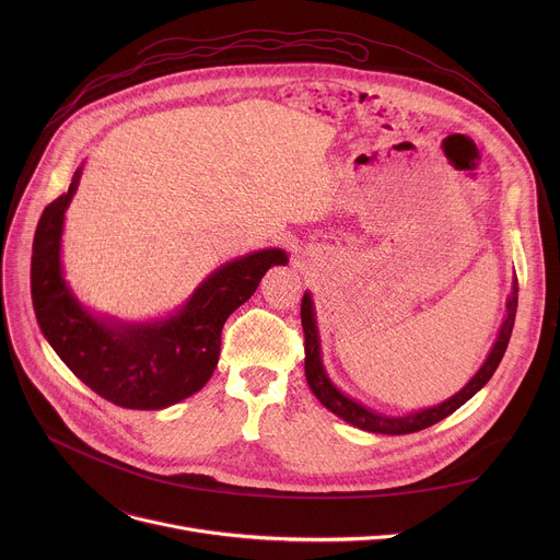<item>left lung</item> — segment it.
<instances>
[{"instance_id":"obj_1","label":"left lung","mask_w":560,"mask_h":560,"mask_svg":"<svg viewBox=\"0 0 560 560\" xmlns=\"http://www.w3.org/2000/svg\"><path fill=\"white\" fill-rule=\"evenodd\" d=\"M516 305H518V281H514V292L508 299V316L501 326V332L497 337L494 348L490 350L486 363L481 365L471 381L456 392L454 396H450L447 401L434 406V408H425L421 412H412L406 417H387V415H378L374 410H368L365 406H361L354 398L346 396L326 374L324 361H322V341H318V330H316V322H314V305H312V296L310 292L303 294L301 301V326H303V337H305V378L307 385L312 389V394L322 401L324 408H328L332 415H337L339 419H343L346 423L365 430V432H374V434H410V432H419L425 430L439 421H443L445 417H450L452 412H456L465 401L481 389L492 374L497 372L510 337H512V328H514V316H516Z\"/></svg>"}]
</instances>
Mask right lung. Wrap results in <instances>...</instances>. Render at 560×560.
<instances>
[{"label": "right lung", "mask_w": 560, "mask_h": 560, "mask_svg": "<svg viewBox=\"0 0 560 560\" xmlns=\"http://www.w3.org/2000/svg\"><path fill=\"white\" fill-rule=\"evenodd\" d=\"M48 203L35 230L31 294L37 324L57 357L106 401L128 410H162L199 392L212 376L225 318L246 303L272 266H285L279 248L238 257L214 270L182 310L162 322L121 324L95 316L70 292L61 272L66 208L79 186Z\"/></svg>", "instance_id": "1"}]
</instances>
